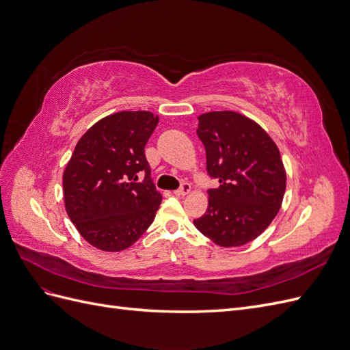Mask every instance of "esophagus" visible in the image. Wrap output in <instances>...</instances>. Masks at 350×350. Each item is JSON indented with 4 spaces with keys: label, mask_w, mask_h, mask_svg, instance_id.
Masks as SVG:
<instances>
[{
    "label": "esophagus",
    "mask_w": 350,
    "mask_h": 350,
    "mask_svg": "<svg viewBox=\"0 0 350 350\" xmlns=\"http://www.w3.org/2000/svg\"><path fill=\"white\" fill-rule=\"evenodd\" d=\"M189 191H191V185L184 183V184L181 185V188H178L176 191H174V194H175V196H187Z\"/></svg>",
    "instance_id": "1"
}]
</instances>
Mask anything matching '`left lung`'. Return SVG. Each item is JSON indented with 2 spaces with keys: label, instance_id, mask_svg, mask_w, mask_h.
I'll return each mask as SVG.
<instances>
[{
  "label": "left lung",
  "instance_id": "8db88e82",
  "mask_svg": "<svg viewBox=\"0 0 350 350\" xmlns=\"http://www.w3.org/2000/svg\"><path fill=\"white\" fill-rule=\"evenodd\" d=\"M207 174L219 179L208 189L206 213L196 228L220 247H241L261 235L276 217L286 189V171L271 137L248 116L213 111L198 116Z\"/></svg>",
  "mask_w": 350,
  "mask_h": 350
}]
</instances>
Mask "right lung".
<instances>
[{"label": "right lung", "instance_id": "add662e5", "mask_svg": "<svg viewBox=\"0 0 350 350\" xmlns=\"http://www.w3.org/2000/svg\"><path fill=\"white\" fill-rule=\"evenodd\" d=\"M157 122L159 116L149 111L105 116L81 135L64 169L67 215L98 250L116 252L131 247L152 225L162 203L144 154ZM140 172L146 174L142 183Z\"/></svg>", "mask_w": 350, "mask_h": 350}]
</instances>
